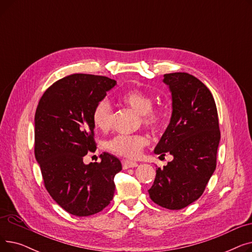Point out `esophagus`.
Returning a JSON list of instances; mask_svg holds the SVG:
<instances>
[{"instance_id": "1", "label": "esophagus", "mask_w": 252, "mask_h": 252, "mask_svg": "<svg viewBox=\"0 0 252 252\" xmlns=\"http://www.w3.org/2000/svg\"><path fill=\"white\" fill-rule=\"evenodd\" d=\"M138 163L135 161H129V160H123V167L124 169H127L130 167H137Z\"/></svg>"}]
</instances>
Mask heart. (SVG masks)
I'll use <instances>...</instances> for the list:
<instances>
[{"label":"heart","instance_id":"1","mask_svg":"<svg viewBox=\"0 0 252 252\" xmlns=\"http://www.w3.org/2000/svg\"><path fill=\"white\" fill-rule=\"evenodd\" d=\"M119 101L140 114L142 125L151 130L157 131L163 127L166 122V111L161 107H153L152 97L141 90L131 89L119 96ZM92 121L95 127L106 131L112 126L113 111L108 100L102 99L92 113ZM149 144L148 138L142 135H117L106 143L110 152L127 158L138 157L142 150Z\"/></svg>","mask_w":252,"mask_h":252}]
</instances>
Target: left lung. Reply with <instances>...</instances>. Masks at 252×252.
<instances>
[{
    "mask_svg": "<svg viewBox=\"0 0 252 252\" xmlns=\"http://www.w3.org/2000/svg\"><path fill=\"white\" fill-rule=\"evenodd\" d=\"M169 87L173 113L154 153H169L174 159L156 169L151 200L164 208L179 210L196 201L217 166L220 140L215 99L207 87L186 72L164 74Z\"/></svg>",
    "mask_w": 252,
    "mask_h": 252,
    "instance_id": "8db88e82",
    "label": "left lung"
}]
</instances>
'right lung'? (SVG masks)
Here are the masks:
<instances>
[{
	"mask_svg": "<svg viewBox=\"0 0 252 252\" xmlns=\"http://www.w3.org/2000/svg\"><path fill=\"white\" fill-rule=\"evenodd\" d=\"M115 85L106 76L70 74L46 90L35 110L34 156L45 188L76 217L98 214L110 203L114 177L123 168L118 158L106 152L100 162L83 160L97 149L93 109Z\"/></svg>",
	"mask_w": 252,
	"mask_h": 252,
	"instance_id": "1",
	"label": "right lung"
}]
</instances>
